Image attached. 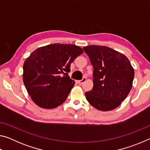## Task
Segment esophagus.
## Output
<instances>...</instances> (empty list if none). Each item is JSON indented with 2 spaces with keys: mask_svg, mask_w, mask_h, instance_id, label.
<instances>
[{
  "mask_svg": "<svg viewBox=\"0 0 150 150\" xmlns=\"http://www.w3.org/2000/svg\"><path fill=\"white\" fill-rule=\"evenodd\" d=\"M86 81H87V78H86V77H83L82 80L78 81L77 83H78L79 85H82L83 83H84Z\"/></svg>",
  "mask_w": 150,
  "mask_h": 150,
  "instance_id": "esophagus-1",
  "label": "esophagus"
}]
</instances>
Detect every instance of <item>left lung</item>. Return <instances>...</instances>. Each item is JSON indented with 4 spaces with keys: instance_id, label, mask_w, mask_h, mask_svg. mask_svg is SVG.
Here are the masks:
<instances>
[{
    "instance_id": "obj_1",
    "label": "left lung",
    "mask_w": 150,
    "mask_h": 150,
    "mask_svg": "<svg viewBox=\"0 0 150 150\" xmlns=\"http://www.w3.org/2000/svg\"><path fill=\"white\" fill-rule=\"evenodd\" d=\"M93 67V87L85 93L88 102L102 111L113 110L127 97L132 87L134 70L128 57L106 46L83 48Z\"/></svg>"
}]
</instances>
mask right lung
Here are the masks:
<instances>
[{
	"instance_id": "obj_1",
	"label": "right lung",
	"mask_w": 150,
	"mask_h": 150,
	"mask_svg": "<svg viewBox=\"0 0 150 150\" xmlns=\"http://www.w3.org/2000/svg\"><path fill=\"white\" fill-rule=\"evenodd\" d=\"M83 50L73 44L40 47L25 60L23 82L32 100L43 108H54L65 102L75 84L68 73Z\"/></svg>"
}]
</instances>
